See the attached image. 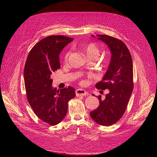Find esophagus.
<instances>
[{"mask_svg":"<svg viewBox=\"0 0 157 157\" xmlns=\"http://www.w3.org/2000/svg\"><path fill=\"white\" fill-rule=\"evenodd\" d=\"M76 94L77 97H79V96H85L88 95V93L85 91V90L83 89H78L76 90Z\"/></svg>","mask_w":157,"mask_h":157,"instance_id":"obj_1","label":"esophagus"}]
</instances>
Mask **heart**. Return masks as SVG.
Returning a JSON list of instances; mask_svg holds the SVG:
<instances>
[{
	"mask_svg": "<svg viewBox=\"0 0 157 157\" xmlns=\"http://www.w3.org/2000/svg\"><path fill=\"white\" fill-rule=\"evenodd\" d=\"M83 51L87 59L97 60L100 56V49L95 44L91 43L83 47ZM70 51H67L64 55V60L67 61L70 55Z\"/></svg>",
	"mask_w": 157,
	"mask_h": 157,
	"instance_id": "b5f03b06",
	"label": "heart"
}]
</instances>
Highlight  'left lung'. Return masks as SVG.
I'll list each match as a JSON object with an SVG mask.
<instances>
[{
  "mask_svg": "<svg viewBox=\"0 0 157 157\" xmlns=\"http://www.w3.org/2000/svg\"><path fill=\"white\" fill-rule=\"evenodd\" d=\"M109 48L111 61L101 81L96 88L109 90L104 100L98 97L99 105L90 112L91 118L98 125L110 126L124 114L133 90V64L128 49L122 40L107 35H97ZM92 37H95L94 35ZM94 95V94H92Z\"/></svg>",
  "mask_w": 157,
  "mask_h": 157,
  "instance_id": "1",
  "label": "left lung"
}]
</instances>
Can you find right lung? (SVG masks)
Returning a JSON list of instances; mask_svg holds the SVG:
<instances>
[{"label":"right lung","instance_id":"add662e5","mask_svg":"<svg viewBox=\"0 0 157 157\" xmlns=\"http://www.w3.org/2000/svg\"><path fill=\"white\" fill-rule=\"evenodd\" d=\"M72 40L63 36L43 39L32 48L25 65V86L30 105L39 119L51 125L62 121L69 101L76 96L72 86L60 90L53 88L51 79V74L60 67V52Z\"/></svg>","mask_w":157,"mask_h":157}]
</instances>
